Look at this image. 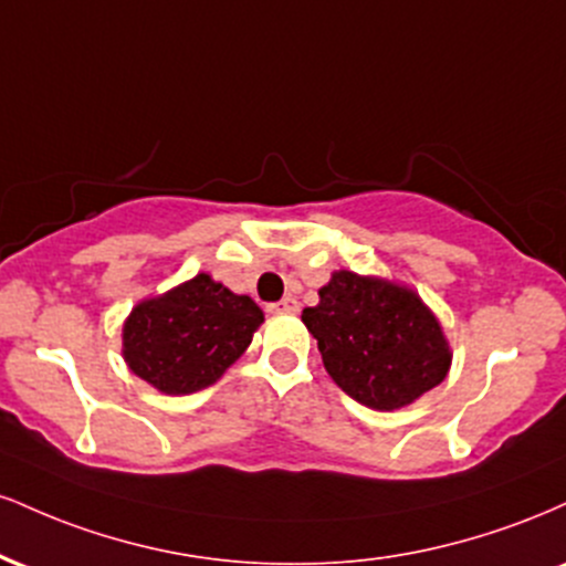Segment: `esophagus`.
I'll list each match as a JSON object with an SVG mask.
<instances>
[{
	"instance_id": "34e87169",
	"label": "esophagus",
	"mask_w": 566,
	"mask_h": 566,
	"mask_svg": "<svg viewBox=\"0 0 566 566\" xmlns=\"http://www.w3.org/2000/svg\"><path fill=\"white\" fill-rule=\"evenodd\" d=\"M271 311H276V314H297V311H301V303H297L292 295H287L284 301L271 305Z\"/></svg>"
}]
</instances>
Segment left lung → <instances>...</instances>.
Wrapping results in <instances>:
<instances>
[{
    "mask_svg": "<svg viewBox=\"0 0 566 566\" xmlns=\"http://www.w3.org/2000/svg\"><path fill=\"white\" fill-rule=\"evenodd\" d=\"M324 369L359 405L391 412L447 378L452 350L415 290L378 276L335 271L319 305L303 308Z\"/></svg>",
    "mask_w": 566,
    "mask_h": 566,
    "instance_id": "obj_1",
    "label": "left lung"
}]
</instances>
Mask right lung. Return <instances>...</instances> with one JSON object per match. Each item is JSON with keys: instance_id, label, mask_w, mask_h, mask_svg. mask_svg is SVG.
I'll return each instance as SVG.
<instances>
[{"instance_id": "1", "label": "right lung", "mask_w": 566, "mask_h": 566, "mask_svg": "<svg viewBox=\"0 0 566 566\" xmlns=\"http://www.w3.org/2000/svg\"><path fill=\"white\" fill-rule=\"evenodd\" d=\"M263 311L210 274H197L129 311L122 327L127 367L161 394L212 386L252 343Z\"/></svg>"}]
</instances>
